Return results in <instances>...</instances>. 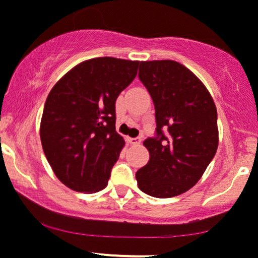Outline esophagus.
Instances as JSON below:
<instances>
[{"instance_id":"34e87169","label":"esophagus","mask_w":258,"mask_h":258,"mask_svg":"<svg viewBox=\"0 0 258 258\" xmlns=\"http://www.w3.org/2000/svg\"><path fill=\"white\" fill-rule=\"evenodd\" d=\"M128 142L131 145H140L141 143V137H135V138H128Z\"/></svg>"}]
</instances>
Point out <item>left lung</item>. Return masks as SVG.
I'll return each mask as SVG.
<instances>
[{"label":"left lung","instance_id":"obj_1","mask_svg":"<svg viewBox=\"0 0 258 258\" xmlns=\"http://www.w3.org/2000/svg\"><path fill=\"white\" fill-rule=\"evenodd\" d=\"M138 78L156 110V135L143 142L148 163L138 188L154 198L177 197L198 183L218 150V112L204 84L174 60L141 61Z\"/></svg>","mask_w":258,"mask_h":258}]
</instances>
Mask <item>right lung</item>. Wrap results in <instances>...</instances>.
<instances>
[{"mask_svg": "<svg viewBox=\"0 0 258 258\" xmlns=\"http://www.w3.org/2000/svg\"><path fill=\"white\" fill-rule=\"evenodd\" d=\"M140 61L102 56L64 75L48 95L40 121L45 157L59 180L81 193L107 185L124 141L116 132V99Z\"/></svg>", "mask_w": 258, "mask_h": 258, "instance_id": "1", "label": "right lung"}]
</instances>
